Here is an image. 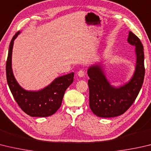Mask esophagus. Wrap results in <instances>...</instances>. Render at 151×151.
<instances>
[{
	"instance_id": "esophagus-1",
	"label": "esophagus",
	"mask_w": 151,
	"mask_h": 151,
	"mask_svg": "<svg viewBox=\"0 0 151 151\" xmlns=\"http://www.w3.org/2000/svg\"><path fill=\"white\" fill-rule=\"evenodd\" d=\"M77 74L79 77H83V76H84V71L83 70H80L77 73Z\"/></svg>"
}]
</instances>
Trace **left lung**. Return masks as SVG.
<instances>
[{
	"instance_id": "obj_1",
	"label": "left lung",
	"mask_w": 151,
	"mask_h": 151,
	"mask_svg": "<svg viewBox=\"0 0 151 151\" xmlns=\"http://www.w3.org/2000/svg\"><path fill=\"white\" fill-rule=\"evenodd\" d=\"M131 45L135 46L137 63L135 72L128 83L119 88L111 86L98 65L88 70L90 79L89 105L93 113L101 117H114L127 110L135 102L143 83L145 68L143 46L139 38L131 32L127 39Z\"/></svg>"
}]
</instances>
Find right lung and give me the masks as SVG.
<instances>
[{
    "label": "right lung",
    "instance_id": "obj_1",
    "mask_svg": "<svg viewBox=\"0 0 151 151\" xmlns=\"http://www.w3.org/2000/svg\"><path fill=\"white\" fill-rule=\"evenodd\" d=\"M20 34L16 33L11 40L6 63L7 83L14 98L20 108L32 117H48L54 114L61 106L65 90L73 83L74 73L55 79L47 87L37 92L27 91L16 82L12 69L14 41Z\"/></svg>",
    "mask_w": 151,
    "mask_h": 151
}]
</instances>
